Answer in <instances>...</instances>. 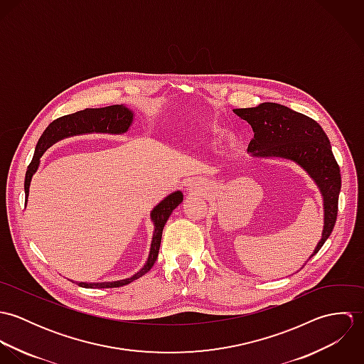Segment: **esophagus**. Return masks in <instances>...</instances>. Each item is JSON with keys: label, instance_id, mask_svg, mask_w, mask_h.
I'll use <instances>...</instances> for the list:
<instances>
[{"label": "esophagus", "instance_id": "obj_1", "mask_svg": "<svg viewBox=\"0 0 364 364\" xmlns=\"http://www.w3.org/2000/svg\"><path fill=\"white\" fill-rule=\"evenodd\" d=\"M200 189H202V183L199 181H196V179H193V181H191L188 183V192L189 193H195V192H198Z\"/></svg>", "mask_w": 364, "mask_h": 364}]
</instances>
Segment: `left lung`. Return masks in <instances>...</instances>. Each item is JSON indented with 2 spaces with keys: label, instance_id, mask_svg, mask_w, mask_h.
<instances>
[{
  "label": "left lung",
  "instance_id": "obj_1",
  "mask_svg": "<svg viewBox=\"0 0 364 364\" xmlns=\"http://www.w3.org/2000/svg\"><path fill=\"white\" fill-rule=\"evenodd\" d=\"M232 112L254 130V139L248 144L251 156L296 164L319 191L323 227L321 240L307 260L311 259L333 230L341 192V171L325 132L315 120L283 105L263 102Z\"/></svg>",
  "mask_w": 364,
  "mask_h": 364
}]
</instances>
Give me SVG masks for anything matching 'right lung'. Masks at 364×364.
Masks as SVG:
<instances>
[{
	"mask_svg": "<svg viewBox=\"0 0 364 364\" xmlns=\"http://www.w3.org/2000/svg\"><path fill=\"white\" fill-rule=\"evenodd\" d=\"M134 120V112L127 107L126 105H112L100 109H84L80 112H75L73 114H67L63 117L55 119L49 124V127L43 132L42 137L38 141V146L35 149V154L32 158V162L28 166L26 175H25V205H28L29 198V188L32 182V176L36 173L41 158L50 149L54 143L73 137L80 134H124L130 130ZM183 200L182 191H175L169 193L165 199H162L158 205L154 206L150 213L151 223L154 225L151 245L149 258L146 260L144 266L136 272L133 276L122 279V280H113V282H75L78 286L85 289H109V287H120L132 283L133 280L144 276L156 263L161 238H162V230L172 214L175 208H178ZM73 282V280H71Z\"/></svg>",
	"mask_w": 364,
	"mask_h": 364,
	"instance_id": "1",
	"label": "right lung"
}]
</instances>
